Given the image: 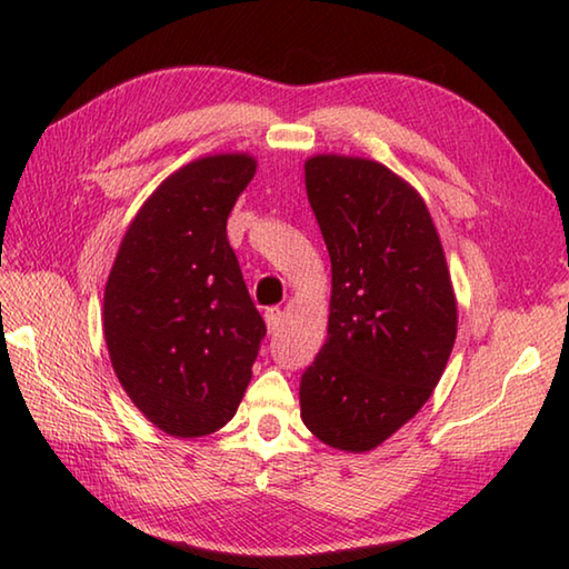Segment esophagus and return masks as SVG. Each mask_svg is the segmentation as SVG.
Returning a JSON list of instances; mask_svg holds the SVG:
<instances>
[{
  "label": "esophagus",
  "mask_w": 569,
  "mask_h": 569,
  "mask_svg": "<svg viewBox=\"0 0 569 569\" xmlns=\"http://www.w3.org/2000/svg\"><path fill=\"white\" fill-rule=\"evenodd\" d=\"M278 326H281V311H278V308H268V311H266L268 333H276Z\"/></svg>",
  "instance_id": "esophagus-1"
}]
</instances>
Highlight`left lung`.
<instances>
[{"label":"left lung","instance_id":"8db88e82","mask_svg":"<svg viewBox=\"0 0 569 569\" xmlns=\"http://www.w3.org/2000/svg\"><path fill=\"white\" fill-rule=\"evenodd\" d=\"M306 191L330 256V316L301 418L326 446L368 452L436 390L458 336L456 291L426 201L383 163L318 153Z\"/></svg>","mask_w":569,"mask_h":569}]
</instances>
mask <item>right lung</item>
I'll return each mask as SVG.
<instances>
[{"mask_svg": "<svg viewBox=\"0 0 569 569\" xmlns=\"http://www.w3.org/2000/svg\"><path fill=\"white\" fill-rule=\"evenodd\" d=\"M256 173L213 153L163 179L123 233L104 288V338L121 388L173 438L223 428L251 383L266 323L226 221Z\"/></svg>", "mask_w": 569, "mask_h": 569, "instance_id": "obj_1", "label": "right lung"}]
</instances>
